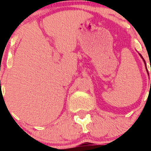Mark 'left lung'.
I'll use <instances>...</instances> for the list:
<instances>
[{"label": "left lung", "instance_id": "1", "mask_svg": "<svg viewBox=\"0 0 151 151\" xmlns=\"http://www.w3.org/2000/svg\"><path fill=\"white\" fill-rule=\"evenodd\" d=\"M139 56H140V57L142 58V59L143 60V62H144V63H145V68H146V71H147V74H148V76H149V73H148V71H147V65H146V63H145V60H144V58H142V56L141 55V54H139Z\"/></svg>", "mask_w": 151, "mask_h": 151}]
</instances>
